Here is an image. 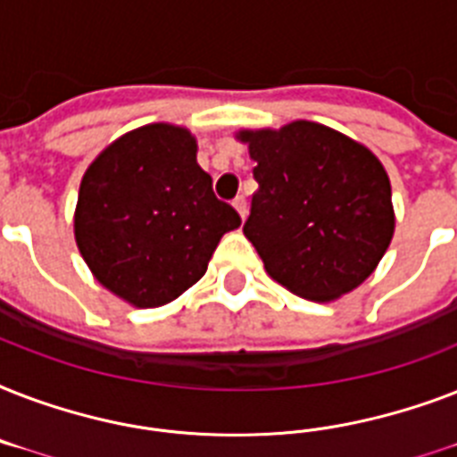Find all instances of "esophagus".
Here are the masks:
<instances>
[{
  "label": "esophagus",
  "mask_w": 457,
  "mask_h": 457,
  "mask_svg": "<svg viewBox=\"0 0 457 457\" xmlns=\"http://www.w3.org/2000/svg\"><path fill=\"white\" fill-rule=\"evenodd\" d=\"M232 206L237 208V213L242 215L244 220V218H246V199H244V196H237V199L232 201Z\"/></svg>",
  "instance_id": "obj_1"
}]
</instances>
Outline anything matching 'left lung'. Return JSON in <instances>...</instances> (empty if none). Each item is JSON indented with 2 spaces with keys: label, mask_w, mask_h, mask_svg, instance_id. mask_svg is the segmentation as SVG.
Here are the masks:
<instances>
[{
  "label": "left lung",
  "mask_w": 457,
  "mask_h": 457,
  "mask_svg": "<svg viewBox=\"0 0 457 457\" xmlns=\"http://www.w3.org/2000/svg\"><path fill=\"white\" fill-rule=\"evenodd\" d=\"M258 192L244 235L268 275L296 296L334 301L375 272L394 237L389 175L368 146L294 120L242 130Z\"/></svg>",
  "instance_id": "8db88e82"
}]
</instances>
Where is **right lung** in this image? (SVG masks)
<instances>
[{"mask_svg":"<svg viewBox=\"0 0 457 457\" xmlns=\"http://www.w3.org/2000/svg\"><path fill=\"white\" fill-rule=\"evenodd\" d=\"M239 225L196 163L192 132L168 123L128 132L92 161L73 220L92 275L137 308L196 285L220 237Z\"/></svg>","mask_w":457,"mask_h":457,"instance_id":"1","label":"right lung"}]
</instances>
